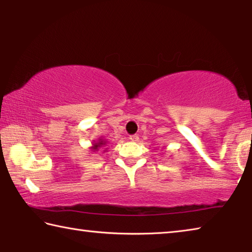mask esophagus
<instances>
[{"instance_id": "esophagus-1", "label": "esophagus", "mask_w": 252, "mask_h": 252, "mask_svg": "<svg viewBox=\"0 0 252 252\" xmlns=\"http://www.w3.org/2000/svg\"><path fill=\"white\" fill-rule=\"evenodd\" d=\"M129 139L131 140V141L135 142V141H138V140H139V135H138V134H131V135L129 136Z\"/></svg>"}]
</instances>
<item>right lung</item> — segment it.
Instances as JSON below:
<instances>
[{"mask_svg": "<svg viewBox=\"0 0 252 252\" xmlns=\"http://www.w3.org/2000/svg\"><path fill=\"white\" fill-rule=\"evenodd\" d=\"M101 146H105V142L103 141V140H102V141L100 140V142L95 143V144H94V147H93V149H94V150H97V148L101 147Z\"/></svg>", "mask_w": 252, "mask_h": 252, "instance_id": "right-lung-1", "label": "right lung"}]
</instances>
